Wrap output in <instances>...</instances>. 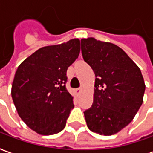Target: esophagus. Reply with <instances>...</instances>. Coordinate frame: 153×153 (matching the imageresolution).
Here are the masks:
<instances>
[{"instance_id": "34e87169", "label": "esophagus", "mask_w": 153, "mask_h": 153, "mask_svg": "<svg viewBox=\"0 0 153 153\" xmlns=\"http://www.w3.org/2000/svg\"><path fill=\"white\" fill-rule=\"evenodd\" d=\"M81 91H82V88H76V89H75V93H76L77 94H79V93H80Z\"/></svg>"}]
</instances>
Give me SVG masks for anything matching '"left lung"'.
Instances as JSON below:
<instances>
[{
  "instance_id": "8db88e82",
  "label": "left lung",
  "mask_w": 153,
  "mask_h": 153,
  "mask_svg": "<svg viewBox=\"0 0 153 153\" xmlns=\"http://www.w3.org/2000/svg\"><path fill=\"white\" fill-rule=\"evenodd\" d=\"M81 51L96 76L93 105L83 112L87 125L98 134H115L132 121L143 103L141 70L115 44L81 39Z\"/></svg>"
}]
</instances>
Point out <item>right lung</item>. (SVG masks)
Masks as SVG:
<instances>
[{"instance_id": "obj_1", "label": "right lung", "mask_w": 153, "mask_h": 153, "mask_svg": "<svg viewBox=\"0 0 153 153\" xmlns=\"http://www.w3.org/2000/svg\"><path fill=\"white\" fill-rule=\"evenodd\" d=\"M80 51L79 39L42 47L16 70L11 96L19 115L33 131L51 135L63 130L73 97L66 89L68 67Z\"/></svg>"}]
</instances>
